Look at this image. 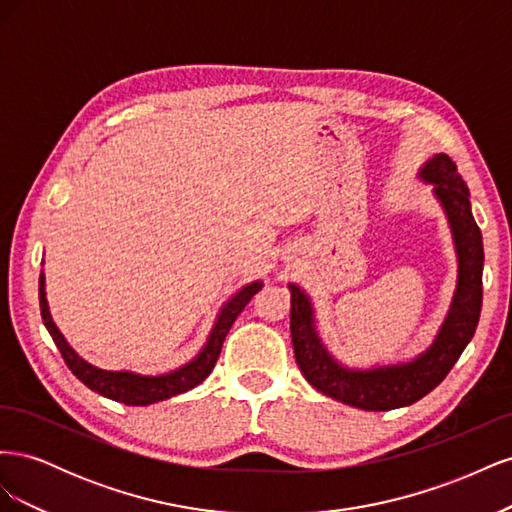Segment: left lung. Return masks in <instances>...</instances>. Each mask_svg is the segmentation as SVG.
<instances>
[{"label": "left lung", "instance_id": "1", "mask_svg": "<svg viewBox=\"0 0 512 512\" xmlns=\"http://www.w3.org/2000/svg\"><path fill=\"white\" fill-rule=\"evenodd\" d=\"M421 177L436 185V196L448 215L459 258V282L453 307L433 346L412 363L352 371L331 359L314 329L312 305L290 284V335L297 365L305 380L337 401L363 410H393L414 404L448 376L463 348L472 339L483 305V235L470 211V192L457 173L455 162L438 153L421 170Z\"/></svg>", "mask_w": 512, "mask_h": 512}]
</instances>
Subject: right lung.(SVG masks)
<instances>
[{
  "label": "right lung",
  "instance_id": "add662e5",
  "mask_svg": "<svg viewBox=\"0 0 512 512\" xmlns=\"http://www.w3.org/2000/svg\"><path fill=\"white\" fill-rule=\"evenodd\" d=\"M260 288H262L260 282L245 286L239 294H235V297H232L224 305L222 314L209 335L207 346L200 350V354L192 363L179 367L177 371H170V374L153 376V378L136 376V374H130V371H104V369H98L94 365H89L87 361H83L81 356L68 346L64 335L59 333L55 322L51 320L49 305H46V297H44V277L42 275H40V314L44 320V327L49 329L55 346L59 348L61 356H64L66 365L85 386H89L91 391H96L108 399L121 401V404H126V406H149V404H156V401L175 397L179 393L194 389L196 384H200L211 374L215 363H218L222 344L232 327V322L237 320V316L243 312V307L252 301V297Z\"/></svg>",
  "mask_w": 512,
  "mask_h": 512
}]
</instances>
